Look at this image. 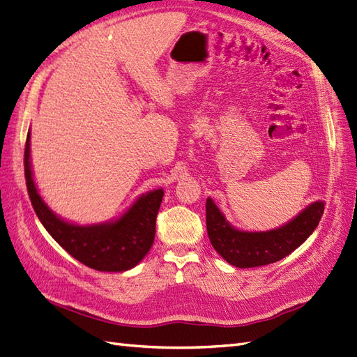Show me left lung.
<instances>
[{
    "label": "left lung",
    "mask_w": 357,
    "mask_h": 357,
    "mask_svg": "<svg viewBox=\"0 0 357 357\" xmlns=\"http://www.w3.org/2000/svg\"><path fill=\"white\" fill-rule=\"evenodd\" d=\"M324 213V204L307 206L280 229L268 232L236 231L225 220L211 199L206 200V231L209 241L223 259L238 268H250L278 262L294 252L315 231Z\"/></svg>",
    "instance_id": "1"
}]
</instances>
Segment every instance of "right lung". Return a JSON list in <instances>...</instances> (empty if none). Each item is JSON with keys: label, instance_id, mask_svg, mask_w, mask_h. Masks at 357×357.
Returning a JSON list of instances; mask_svg holds the SVG:
<instances>
[{"label": "right lung", "instance_id": "1", "mask_svg": "<svg viewBox=\"0 0 357 357\" xmlns=\"http://www.w3.org/2000/svg\"><path fill=\"white\" fill-rule=\"evenodd\" d=\"M25 182L34 213L45 229L70 257L98 271H125L135 267L149 252L155 238V223L164 191L142 196L114 223L77 226L60 220L43 204L33 182L30 169V132L24 151Z\"/></svg>", "mask_w": 357, "mask_h": 357}]
</instances>
